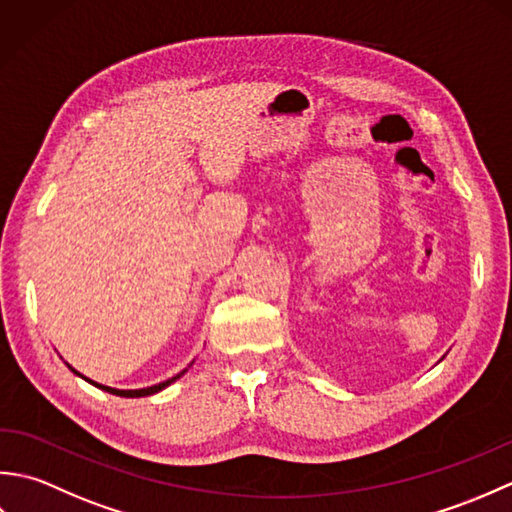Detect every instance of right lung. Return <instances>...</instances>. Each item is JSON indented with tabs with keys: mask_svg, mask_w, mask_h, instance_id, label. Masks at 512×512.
<instances>
[{
	"mask_svg": "<svg viewBox=\"0 0 512 512\" xmlns=\"http://www.w3.org/2000/svg\"><path fill=\"white\" fill-rule=\"evenodd\" d=\"M70 367V365H68ZM72 369V367H70ZM74 374H79L76 372V369H72ZM184 372H187V369H184ZM184 372H180L178 376H173V378H169V380H165V383H158V385H151V387H145V389H114V387H105V385H99V383H94V380H90V378H85V376H81V378H85V380H90L92 385H96V387H101L103 391H110V394H114V396H123V398H138V396H151V394H158L160 389H165L167 385H171L173 380H178Z\"/></svg>",
	"mask_w": 512,
	"mask_h": 512,
	"instance_id": "obj_1",
	"label": "right lung"
}]
</instances>
